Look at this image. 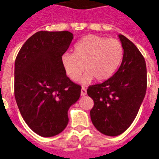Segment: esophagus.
<instances>
[{
    "label": "esophagus",
    "mask_w": 159,
    "mask_h": 159,
    "mask_svg": "<svg viewBox=\"0 0 159 159\" xmlns=\"http://www.w3.org/2000/svg\"><path fill=\"white\" fill-rule=\"evenodd\" d=\"M85 95H87V90L85 89V88L82 87V89H81V96Z\"/></svg>",
    "instance_id": "obj_1"
}]
</instances>
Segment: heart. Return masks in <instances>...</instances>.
I'll list each match as a JSON object with an SVG mask.
<instances>
[{"mask_svg": "<svg viewBox=\"0 0 159 159\" xmlns=\"http://www.w3.org/2000/svg\"><path fill=\"white\" fill-rule=\"evenodd\" d=\"M124 57L122 44L114 38L88 35L75 44L74 53H65L61 56V65L66 75L72 81L78 79L82 84H89L94 79L105 81L111 78L120 66Z\"/></svg>", "mask_w": 159, "mask_h": 159, "instance_id": "b5f03b06", "label": "heart"}]
</instances>
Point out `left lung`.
I'll use <instances>...</instances> for the list:
<instances>
[{
	"label": "left lung",
	"instance_id": "1",
	"mask_svg": "<svg viewBox=\"0 0 159 159\" xmlns=\"http://www.w3.org/2000/svg\"><path fill=\"white\" fill-rule=\"evenodd\" d=\"M118 36L124 48L121 65L111 78L87 90L94 102L90 111L92 123L102 134L110 136H119L129 128L147 87L145 58L131 40L123 35Z\"/></svg>",
	"mask_w": 159,
	"mask_h": 159
}]
</instances>
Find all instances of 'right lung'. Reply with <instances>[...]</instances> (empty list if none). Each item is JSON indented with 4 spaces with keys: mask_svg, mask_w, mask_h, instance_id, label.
<instances>
[{
    "mask_svg": "<svg viewBox=\"0 0 159 159\" xmlns=\"http://www.w3.org/2000/svg\"><path fill=\"white\" fill-rule=\"evenodd\" d=\"M70 31H40L25 42L14 64V96L26 124L36 134L51 137L68 124V110L81 87L68 78L61 56L73 40Z\"/></svg>",
    "mask_w": 159,
    "mask_h": 159,
    "instance_id": "add662e5",
    "label": "right lung"
}]
</instances>
